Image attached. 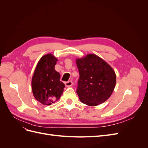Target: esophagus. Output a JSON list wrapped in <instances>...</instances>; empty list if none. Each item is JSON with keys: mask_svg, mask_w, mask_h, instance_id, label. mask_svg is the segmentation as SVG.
<instances>
[{"mask_svg": "<svg viewBox=\"0 0 148 148\" xmlns=\"http://www.w3.org/2000/svg\"><path fill=\"white\" fill-rule=\"evenodd\" d=\"M65 86L66 87H70V86H71L73 85V82H71V81H69V82H65Z\"/></svg>", "mask_w": 148, "mask_h": 148, "instance_id": "34e87169", "label": "esophagus"}]
</instances>
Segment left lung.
I'll return each instance as SVG.
<instances>
[{
	"mask_svg": "<svg viewBox=\"0 0 148 148\" xmlns=\"http://www.w3.org/2000/svg\"><path fill=\"white\" fill-rule=\"evenodd\" d=\"M79 73L77 93L83 104L95 106L109 99L115 88L116 75L112 67L95 54L78 59Z\"/></svg>",
	"mask_w": 148,
	"mask_h": 148,
	"instance_id": "8db88e82",
	"label": "left lung"
}]
</instances>
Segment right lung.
Returning a JSON list of instances; mask_svg holds the SVG:
<instances>
[{
	"mask_svg": "<svg viewBox=\"0 0 148 148\" xmlns=\"http://www.w3.org/2000/svg\"><path fill=\"white\" fill-rule=\"evenodd\" d=\"M57 59L52 54L44 56L38 62L32 78V90L36 99L43 105H51L59 99L65 84L55 70Z\"/></svg>",
	"mask_w": 148,
	"mask_h": 148,
	"instance_id": "1",
	"label": "right lung"
}]
</instances>
